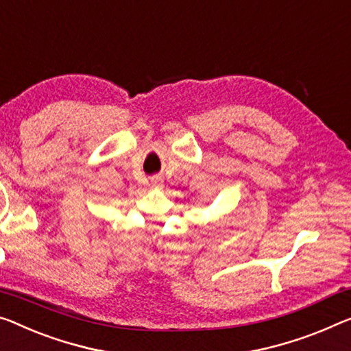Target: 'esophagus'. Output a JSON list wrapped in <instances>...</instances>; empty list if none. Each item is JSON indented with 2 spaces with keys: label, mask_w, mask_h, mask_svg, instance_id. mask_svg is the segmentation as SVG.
<instances>
[{
  "label": "esophagus",
  "mask_w": 351,
  "mask_h": 351,
  "mask_svg": "<svg viewBox=\"0 0 351 351\" xmlns=\"http://www.w3.org/2000/svg\"><path fill=\"white\" fill-rule=\"evenodd\" d=\"M154 183H155V185H158V186H160V185H161V180H160V179H157V180H154Z\"/></svg>",
  "instance_id": "1"
}]
</instances>
